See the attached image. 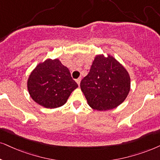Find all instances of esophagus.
I'll return each mask as SVG.
<instances>
[{"label": "esophagus", "mask_w": 160, "mask_h": 160, "mask_svg": "<svg viewBox=\"0 0 160 160\" xmlns=\"http://www.w3.org/2000/svg\"><path fill=\"white\" fill-rule=\"evenodd\" d=\"M80 81H81V78H78V79H77L76 80V82H77V83L78 84V86H80Z\"/></svg>", "instance_id": "esophagus-1"}]
</instances>
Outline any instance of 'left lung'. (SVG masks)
Masks as SVG:
<instances>
[{"instance_id": "obj_1", "label": "left lung", "mask_w": 160, "mask_h": 160, "mask_svg": "<svg viewBox=\"0 0 160 160\" xmlns=\"http://www.w3.org/2000/svg\"><path fill=\"white\" fill-rule=\"evenodd\" d=\"M81 91L88 106L105 112L122 104L131 88V78L124 66L111 54H97L89 73L81 80Z\"/></svg>"}]
</instances>
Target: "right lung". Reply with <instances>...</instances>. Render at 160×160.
I'll return each mask as SVG.
<instances>
[{
	"label": "right lung",
	"instance_id": "right-lung-1",
	"mask_svg": "<svg viewBox=\"0 0 160 160\" xmlns=\"http://www.w3.org/2000/svg\"><path fill=\"white\" fill-rule=\"evenodd\" d=\"M78 86L67 67L58 58H48L32 71L27 80V88L32 100L46 108L63 106Z\"/></svg>",
	"mask_w": 160,
	"mask_h": 160
}]
</instances>
